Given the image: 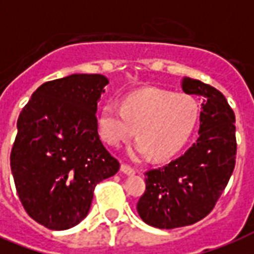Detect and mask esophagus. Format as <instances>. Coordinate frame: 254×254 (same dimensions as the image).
<instances>
[{"label":"esophagus","instance_id":"1","mask_svg":"<svg viewBox=\"0 0 254 254\" xmlns=\"http://www.w3.org/2000/svg\"><path fill=\"white\" fill-rule=\"evenodd\" d=\"M121 173L127 174V175H134L135 170L133 169V167L127 166V165L123 163V165H121Z\"/></svg>","mask_w":254,"mask_h":254}]
</instances>
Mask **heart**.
Returning <instances> with one entry per match:
<instances>
[{
	"label": "heart",
	"mask_w": 254,
	"mask_h": 254,
	"mask_svg": "<svg viewBox=\"0 0 254 254\" xmlns=\"http://www.w3.org/2000/svg\"><path fill=\"white\" fill-rule=\"evenodd\" d=\"M199 119V107L189 95L146 88L125 97L123 105L109 101L99 115V130L112 146H121L133 137L139 138L129 149L134 161L169 158L181 150L192 134Z\"/></svg>",
	"instance_id": "b5f03b06"
}]
</instances>
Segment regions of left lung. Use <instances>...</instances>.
Returning <instances> with one entry per match:
<instances>
[{
  "label": "left lung",
  "mask_w": 254,
  "mask_h": 254,
  "mask_svg": "<svg viewBox=\"0 0 254 254\" xmlns=\"http://www.w3.org/2000/svg\"><path fill=\"white\" fill-rule=\"evenodd\" d=\"M182 89L200 100L199 137L179 158L145 174L146 191L137 203L141 219L161 229L191 225L207 216L236 163L235 113L224 95L190 77L182 79Z\"/></svg>",
  "instance_id": "8db88e82"
}]
</instances>
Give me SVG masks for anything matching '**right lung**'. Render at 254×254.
Here are the masks:
<instances>
[{
	"label": "right lung",
	"instance_id": "1",
	"mask_svg": "<svg viewBox=\"0 0 254 254\" xmlns=\"http://www.w3.org/2000/svg\"><path fill=\"white\" fill-rule=\"evenodd\" d=\"M109 83L99 73H73L34 92L17 121L10 166L26 212L54 231L88 215L97 183L119 161L97 131V103Z\"/></svg>",
	"mask_w": 254,
	"mask_h": 254
}]
</instances>
